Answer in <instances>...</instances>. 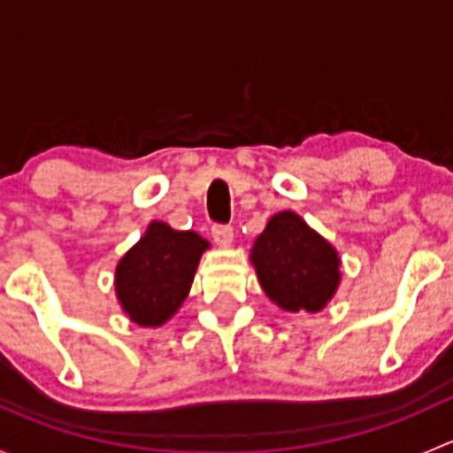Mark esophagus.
<instances>
[{"label": "esophagus", "instance_id": "1", "mask_svg": "<svg viewBox=\"0 0 453 453\" xmlns=\"http://www.w3.org/2000/svg\"><path fill=\"white\" fill-rule=\"evenodd\" d=\"M212 239L217 245H230L232 239H234V230L232 226H226V223H214L212 226Z\"/></svg>", "mask_w": 453, "mask_h": 453}]
</instances>
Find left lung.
I'll list each match as a JSON object with an SVG mask.
<instances>
[{
	"label": "left lung",
	"mask_w": 453,
	"mask_h": 453,
	"mask_svg": "<svg viewBox=\"0 0 453 453\" xmlns=\"http://www.w3.org/2000/svg\"><path fill=\"white\" fill-rule=\"evenodd\" d=\"M252 263L265 294L287 311H319L340 282L337 252L294 212L269 219Z\"/></svg>",
	"instance_id": "obj_1"
}]
</instances>
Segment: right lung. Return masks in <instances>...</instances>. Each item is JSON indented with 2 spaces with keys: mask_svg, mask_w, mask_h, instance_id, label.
I'll return each instance as SVG.
<instances>
[{
  "mask_svg": "<svg viewBox=\"0 0 453 453\" xmlns=\"http://www.w3.org/2000/svg\"><path fill=\"white\" fill-rule=\"evenodd\" d=\"M208 241L197 232H177L153 221L116 269V291L122 309L140 326L166 322L188 296L201 252Z\"/></svg>",
  "mask_w": 453,
  "mask_h": 453,
  "instance_id": "right-lung-1",
  "label": "right lung"
}]
</instances>
